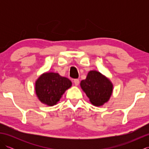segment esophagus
<instances>
[{"label":"esophagus","mask_w":149,"mask_h":149,"mask_svg":"<svg viewBox=\"0 0 149 149\" xmlns=\"http://www.w3.org/2000/svg\"><path fill=\"white\" fill-rule=\"evenodd\" d=\"M74 83L75 86H78L79 84V80L77 79H74Z\"/></svg>","instance_id":"34e87169"}]
</instances>
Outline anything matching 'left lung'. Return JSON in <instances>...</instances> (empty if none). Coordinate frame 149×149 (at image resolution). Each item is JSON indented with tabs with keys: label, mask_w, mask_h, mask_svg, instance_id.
Returning a JSON list of instances; mask_svg holds the SVG:
<instances>
[{
	"label": "left lung",
	"mask_w": 149,
	"mask_h": 149,
	"mask_svg": "<svg viewBox=\"0 0 149 149\" xmlns=\"http://www.w3.org/2000/svg\"><path fill=\"white\" fill-rule=\"evenodd\" d=\"M81 87L90 101L95 106H102L109 100L113 92V84L109 79L96 70H91L86 79L81 81Z\"/></svg>",
	"instance_id": "1"
}]
</instances>
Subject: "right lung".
Segmentation results:
<instances>
[{
  "instance_id": "right-lung-1",
  "label": "right lung",
  "mask_w": 149,
  "mask_h": 149,
  "mask_svg": "<svg viewBox=\"0 0 149 149\" xmlns=\"http://www.w3.org/2000/svg\"><path fill=\"white\" fill-rule=\"evenodd\" d=\"M72 86L68 78L58 73L47 72L41 75L36 81V94L41 102L52 106L58 103L63 94Z\"/></svg>"
}]
</instances>
